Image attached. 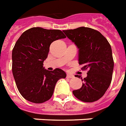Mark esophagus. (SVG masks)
Instances as JSON below:
<instances>
[{"mask_svg": "<svg viewBox=\"0 0 126 126\" xmlns=\"http://www.w3.org/2000/svg\"><path fill=\"white\" fill-rule=\"evenodd\" d=\"M73 77H74V76L73 75H70V74H67V77L68 78H73Z\"/></svg>", "mask_w": 126, "mask_h": 126, "instance_id": "obj_1", "label": "esophagus"}]
</instances>
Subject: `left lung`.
Returning a JSON list of instances; mask_svg holds the SVG:
<instances>
[{
  "label": "left lung",
  "instance_id": "left-lung-1",
  "mask_svg": "<svg viewBox=\"0 0 126 126\" xmlns=\"http://www.w3.org/2000/svg\"><path fill=\"white\" fill-rule=\"evenodd\" d=\"M63 32L79 49V64L88 70L87 77L81 78V87L73 91V94L83 102L96 101L104 95L112 80L114 62L110 44L100 32L90 28Z\"/></svg>",
  "mask_w": 126,
  "mask_h": 126
}]
</instances>
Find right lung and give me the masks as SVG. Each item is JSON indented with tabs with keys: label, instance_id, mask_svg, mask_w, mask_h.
Returning <instances> with one entry per match:
<instances>
[{
	"label": "right lung",
	"instance_id": "right-lung-1",
	"mask_svg": "<svg viewBox=\"0 0 126 126\" xmlns=\"http://www.w3.org/2000/svg\"><path fill=\"white\" fill-rule=\"evenodd\" d=\"M66 36L60 30L28 29L19 38L12 51V72L19 93L28 101L43 103L51 98L57 81L66 78L60 68L45 69L43 62L51 43Z\"/></svg>",
	"mask_w": 126,
	"mask_h": 126
}]
</instances>
